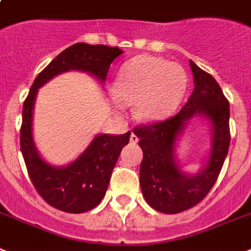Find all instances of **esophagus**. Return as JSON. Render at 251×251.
Returning <instances> with one entry per match:
<instances>
[{"mask_svg":"<svg viewBox=\"0 0 251 251\" xmlns=\"http://www.w3.org/2000/svg\"><path fill=\"white\" fill-rule=\"evenodd\" d=\"M138 140H139V138H138V136H136L135 134L132 132L131 135H130V142H131L132 144H136V143H138Z\"/></svg>","mask_w":251,"mask_h":251,"instance_id":"1","label":"esophagus"}]
</instances>
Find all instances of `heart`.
Instances as JSON below:
<instances>
[{
	"label": "heart",
	"instance_id": "heart-1",
	"mask_svg": "<svg viewBox=\"0 0 251 251\" xmlns=\"http://www.w3.org/2000/svg\"><path fill=\"white\" fill-rule=\"evenodd\" d=\"M188 78L179 64L162 58L139 55L122 66L113 83L117 99L135 103L142 121H158L176 109L184 97Z\"/></svg>",
	"mask_w": 251,
	"mask_h": 251
}]
</instances>
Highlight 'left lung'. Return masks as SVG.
Wrapping results in <instances>:
<instances>
[{"label":"left lung","instance_id":"obj_1","mask_svg":"<svg viewBox=\"0 0 251 251\" xmlns=\"http://www.w3.org/2000/svg\"><path fill=\"white\" fill-rule=\"evenodd\" d=\"M189 66L195 89L180 112L165 121L134 129L143 151L140 188L147 203L164 214L191 209L206 196L219 176L231 140L229 103L221 86L192 60ZM195 117L211 125V150L200 172L188 175L180 168L175 150L180 134Z\"/></svg>","mask_w":251,"mask_h":251}]
</instances>
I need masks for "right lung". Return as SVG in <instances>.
<instances>
[{"instance_id": "add662e5", "label": "right lung", "mask_w": 251, "mask_h": 251, "mask_svg": "<svg viewBox=\"0 0 251 251\" xmlns=\"http://www.w3.org/2000/svg\"><path fill=\"white\" fill-rule=\"evenodd\" d=\"M121 54H124L121 49L105 45L83 42L72 45L36 77L24 101L20 129V150L24 162L40 196L58 210L79 214L91 210L100 203L122 148L129 143L130 131L122 135L99 134L71 164L66 166L49 164L38 153L32 132L34 101L38 89L55 76L68 71L86 72L100 83H104L111 63Z\"/></svg>"}]
</instances>
